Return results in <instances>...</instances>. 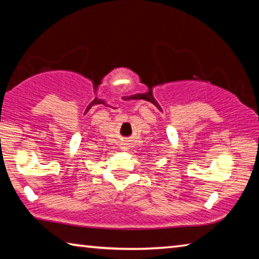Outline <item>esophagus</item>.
I'll list each match as a JSON object with an SVG mask.
<instances>
[{
	"label": "esophagus",
	"instance_id": "esophagus-1",
	"mask_svg": "<svg viewBox=\"0 0 259 259\" xmlns=\"http://www.w3.org/2000/svg\"><path fill=\"white\" fill-rule=\"evenodd\" d=\"M122 148H123V150H128V148H126V146H125V145L122 146Z\"/></svg>",
	"mask_w": 259,
	"mask_h": 259
}]
</instances>
